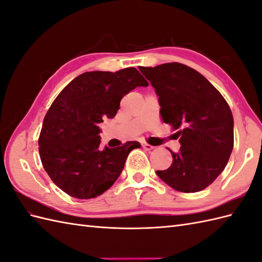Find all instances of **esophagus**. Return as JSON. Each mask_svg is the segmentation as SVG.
<instances>
[{
    "label": "esophagus",
    "instance_id": "34e87169",
    "mask_svg": "<svg viewBox=\"0 0 262 262\" xmlns=\"http://www.w3.org/2000/svg\"><path fill=\"white\" fill-rule=\"evenodd\" d=\"M142 146H143V148L146 149V150H151V149L154 148V146H151V145H149V144H147V143L142 144Z\"/></svg>",
    "mask_w": 262,
    "mask_h": 262
}]
</instances>
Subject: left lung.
<instances>
[{"mask_svg": "<svg viewBox=\"0 0 262 262\" xmlns=\"http://www.w3.org/2000/svg\"><path fill=\"white\" fill-rule=\"evenodd\" d=\"M159 96L161 116L180 137L173 163L157 171L174 190H204L226 167L233 148V116L226 99L208 79L179 62L139 67Z\"/></svg>", "mask_w": 262, "mask_h": 262, "instance_id": "1", "label": "left lung"}]
</instances>
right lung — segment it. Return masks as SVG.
Returning a JSON list of instances; mask_svg holds the SVG:
<instances>
[{
	"label": "right lung",
	"mask_w": 262,
	"mask_h": 262,
	"mask_svg": "<svg viewBox=\"0 0 262 262\" xmlns=\"http://www.w3.org/2000/svg\"><path fill=\"white\" fill-rule=\"evenodd\" d=\"M147 86L135 68L84 72L67 84L49 108L39 137L42 165L54 184L72 198L93 199L116 182L127 156L141 145L99 149V124L115 117L125 95Z\"/></svg>",
	"instance_id": "1"
}]
</instances>
